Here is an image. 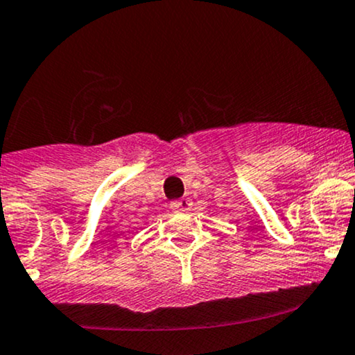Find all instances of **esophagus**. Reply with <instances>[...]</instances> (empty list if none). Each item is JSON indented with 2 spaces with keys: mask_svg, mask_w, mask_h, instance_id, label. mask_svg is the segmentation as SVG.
<instances>
[{
  "mask_svg": "<svg viewBox=\"0 0 355 355\" xmlns=\"http://www.w3.org/2000/svg\"><path fill=\"white\" fill-rule=\"evenodd\" d=\"M170 207L177 211H185L191 207V200L190 198H180V200H173L172 203H170Z\"/></svg>",
  "mask_w": 355,
  "mask_h": 355,
  "instance_id": "1",
  "label": "esophagus"
}]
</instances>
